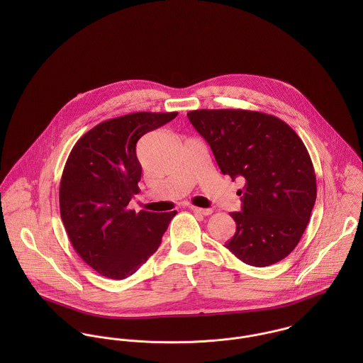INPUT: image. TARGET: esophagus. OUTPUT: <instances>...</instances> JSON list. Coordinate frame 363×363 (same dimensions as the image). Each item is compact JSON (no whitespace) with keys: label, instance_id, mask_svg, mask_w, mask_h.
Wrapping results in <instances>:
<instances>
[{"label":"esophagus","instance_id":"1","mask_svg":"<svg viewBox=\"0 0 363 363\" xmlns=\"http://www.w3.org/2000/svg\"><path fill=\"white\" fill-rule=\"evenodd\" d=\"M190 209L196 213H201V215H211L212 213V209L211 208H199V207H190Z\"/></svg>","mask_w":363,"mask_h":363}]
</instances>
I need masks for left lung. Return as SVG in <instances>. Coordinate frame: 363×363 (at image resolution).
I'll list each match as a JSON object with an SVG mask.
<instances>
[{"label": "left lung", "mask_w": 363, "mask_h": 363, "mask_svg": "<svg viewBox=\"0 0 363 363\" xmlns=\"http://www.w3.org/2000/svg\"><path fill=\"white\" fill-rule=\"evenodd\" d=\"M190 123L212 150L223 174L242 179V211L225 247L249 265L285 259L311 219L317 187L311 155L281 118L242 108L193 110Z\"/></svg>", "instance_id": "8db88e82"}]
</instances>
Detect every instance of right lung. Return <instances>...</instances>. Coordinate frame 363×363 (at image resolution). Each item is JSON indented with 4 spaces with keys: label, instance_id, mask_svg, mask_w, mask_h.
Listing matches in <instances>:
<instances>
[{
    "label": "right lung",
    "instance_id": "1",
    "mask_svg": "<svg viewBox=\"0 0 363 363\" xmlns=\"http://www.w3.org/2000/svg\"><path fill=\"white\" fill-rule=\"evenodd\" d=\"M172 113L138 111L95 125L74 145L60 183V213L79 257L101 275L124 279L160 246L177 213L128 208L140 191L138 140L169 123Z\"/></svg>",
    "mask_w": 363,
    "mask_h": 363
}]
</instances>
